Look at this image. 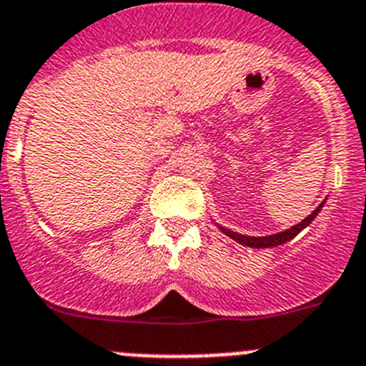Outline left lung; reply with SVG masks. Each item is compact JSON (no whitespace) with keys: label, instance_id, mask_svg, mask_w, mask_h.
Wrapping results in <instances>:
<instances>
[{"label":"left lung","instance_id":"obj_1","mask_svg":"<svg viewBox=\"0 0 366 366\" xmlns=\"http://www.w3.org/2000/svg\"><path fill=\"white\" fill-rule=\"evenodd\" d=\"M326 199L321 203V205L317 207L315 211L312 212L310 216H306V218L302 219V222H299L297 225H293V227L286 229V231L282 232H277V234H266V236H249V234H240V232H234L231 231V229L227 227H222L219 223H216L218 225L219 231L223 232V234H227L229 238H232L234 242H238V244L242 245H247V247H253V249H266V247H277V245H282L286 244V242H290L292 238H295L297 234H299L302 229H306L310 225V223L313 222V219L317 218V214L321 212V209L325 207Z\"/></svg>","mask_w":366,"mask_h":366}]
</instances>
